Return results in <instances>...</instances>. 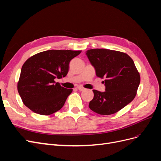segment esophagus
Returning a JSON list of instances; mask_svg holds the SVG:
<instances>
[{
	"mask_svg": "<svg viewBox=\"0 0 161 161\" xmlns=\"http://www.w3.org/2000/svg\"><path fill=\"white\" fill-rule=\"evenodd\" d=\"M77 89H79V91H85V88H83V87H82V86H78L77 87Z\"/></svg>",
	"mask_w": 161,
	"mask_h": 161,
	"instance_id": "esophagus-1",
	"label": "esophagus"
}]
</instances>
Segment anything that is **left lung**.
Masks as SVG:
<instances>
[{"mask_svg": "<svg viewBox=\"0 0 161 161\" xmlns=\"http://www.w3.org/2000/svg\"><path fill=\"white\" fill-rule=\"evenodd\" d=\"M86 55L96 75L105 79L104 92L92 90L94 97L89 108L100 115H111L129 104L140 82L133 60L125 53L108 49L89 50Z\"/></svg>", "mask_w": 161, "mask_h": 161, "instance_id": "left-lung-1", "label": "left lung"}]
</instances>
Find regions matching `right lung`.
Masks as SVG:
<instances>
[{"label":"right lung","mask_w":161,"mask_h":161,"mask_svg":"<svg viewBox=\"0 0 161 161\" xmlns=\"http://www.w3.org/2000/svg\"><path fill=\"white\" fill-rule=\"evenodd\" d=\"M80 52L51 50L27 60L17 84L19 94L25 105L34 113L43 115L60 110L72 89L61 86L55 79L67 75L70 60Z\"/></svg>","instance_id":"obj_1"}]
</instances>
